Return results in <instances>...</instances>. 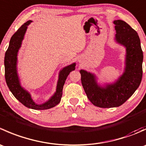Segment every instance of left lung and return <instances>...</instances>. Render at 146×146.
I'll return each mask as SVG.
<instances>
[{
  "label": "left lung",
  "mask_w": 146,
  "mask_h": 146,
  "mask_svg": "<svg viewBox=\"0 0 146 146\" xmlns=\"http://www.w3.org/2000/svg\"><path fill=\"white\" fill-rule=\"evenodd\" d=\"M116 40L126 48V69L115 83L102 88L97 84L95 76L84 70L80 71L81 82L87 97L95 106L110 108L121 105L139 87L143 76V51L138 34L126 22L114 21Z\"/></svg>",
  "instance_id": "left-lung-1"
}]
</instances>
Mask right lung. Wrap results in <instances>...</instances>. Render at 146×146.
Instances as JSON below:
<instances>
[{
    "label": "right lung",
    "instance_id": "obj_1",
    "mask_svg": "<svg viewBox=\"0 0 146 146\" xmlns=\"http://www.w3.org/2000/svg\"><path fill=\"white\" fill-rule=\"evenodd\" d=\"M31 22L32 21L29 20L24 23L17 29V32L12 36L11 39H10L9 46L5 52V59H4L5 81L15 98L18 100L23 105L28 108L33 109V110H47V109L55 107L60 102L61 97H62V91L65 81H66L69 73L72 70H75L76 64H73L68 66H66L64 68H63V70H61L58 84H57L56 92L49 100L41 105L35 104L31 98L29 92L25 90L20 86L18 77H17V70H16L17 51L21 46L22 41L24 37L25 33L27 30V25Z\"/></svg>",
    "mask_w": 146,
    "mask_h": 146
}]
</instances>
